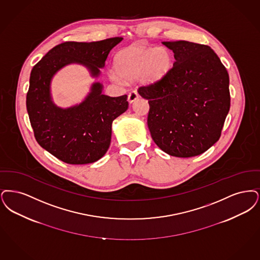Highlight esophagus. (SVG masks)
<instances>
[{"instance_id":"esophagus-1","label":"esophagus","mask_w":260,"mask_h":260,"mask_svg":"<svg viewBox=\"0 0 260 260\" xmlns=\"http://www.w3.org/2000/svg\"><path fill=\"white\" fill-rule=\"evenodd\" d=\"M138 98H139V94H138L137 91L132 90L129 92V94H128V102H129L130 104L133 103V102H135Z\"/></svg>"}]
</instances>
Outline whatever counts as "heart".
<instances>
[{
	"label": "heart",
	"mask_w": 260,
	"mask_h": 260,
	"mask_svg": "<svg viewBox=\"0 0 260 260\" xmlns=\"http://www.w3.org/2000/svg\"><path fill=\"white\" fill-rule=\"evenodd\" d=\"M172 67V55L166 47L132 45L119 50L113 59L111 79L117 82L143 79L154 83L164 79Z\"/></svg>",
	"instance_id": "obj_1"
}]
</instances>
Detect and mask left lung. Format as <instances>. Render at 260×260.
Masks as SVG:
<instances>
[{
  "instance_id": "obj_1",
  "label": "left lung",
  "mask_w": 260,
  "mask_h": 260,
  "mask_svg": "<svg viewBox=\"0 0 260 260\" xmlns=\"http://www.w3.org/2000/svg\"><path fill=\"white\" fill-rule=\"evenodd\" d=\"M176 61L164 79L140 86L148 100L147 126L154 143L176 157L199 155L221 135L230 109L229 76L209 45L163 42Z\"/></svg>"
}]
</instances>
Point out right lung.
<instances>
[{"label":"right lung","instance_id":"obj_1","mask_svg":"<svg viewBox=\"0 0 260 260\" xmlns=\"http://www.w3.org/2000/svg\"><path fill=\"white\" fill-rule=\"evenodd\" d=\"M122 38L99 42H65L50 49L31 71L26 107L36 141L68 164H88L102 158L111 144L112 123L128 109L127 95L102 94L101 83L92 85L85 100L68 109L58 108L50 97V81L57 71L79 63L98 77L110 51Z\"/></svg>","mask_w":260,"mask_h":260}]
</instances>
